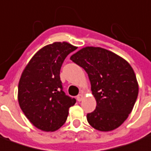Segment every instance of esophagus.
Returning <instances> with one entry per match:
<instances>
[{"label": "esophagus", "mask_w": 151, "mask_h": 151, "mask_svg": "<svg viewBox=\"0 0 151 151\" xmlns=\"http://www.w3.org/2000/svg\"><path fill=\"white\" fill-rule=\"evenodd\" d=\"M83 98H84V95L83 94H79L77 97H76V99H77L78 101H81L83 100Z\"/></svg>", "instance_id": "34e87169"}]
</instances>
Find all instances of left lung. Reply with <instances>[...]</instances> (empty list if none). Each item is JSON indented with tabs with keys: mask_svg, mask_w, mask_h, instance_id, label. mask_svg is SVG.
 <instances>
[{
	"mask_svg": "<svg viewBox=\"0 0 151 151\" xmlns=\"http://www.w3.org/2000/svg\"><path fill=\"white\" fill-rule=\"evenodd\" d=\"M84 68L97 101L87 114L88 124L101 132L117 129L132 112L138 95V83L130 64L115 53L100 47H84L70 56Z\"/></svg>",
	"mask_w": 151,
	"mask_h": 151,
	"instance_id": "1",
	"label": "left lung"
}]
</instances>
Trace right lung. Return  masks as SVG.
I'll return each mask as SVG.
<instances>
[{
    "instance_id": "right-lung-1",
    "label": "right lung",
    "mask_w": 151,
    "mask_h": 151,
    "mask_svg": "<svg viewBox=\"0 0 151 151\" xmlns=\"http://www.w3.org/2000/svg\"><path fill=\"white\" fill-rule=\"evenodd\" d=\"M76 47L54 42L43 47L22 71L18 88L20 108L36 128L53 132L66 122L68 111L76 102L66 95L60 80L61 67Z\"/></svg>"
}]
</instances>
